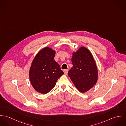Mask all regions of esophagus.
Returning <instances> with one entry per match:
<instances>
[{
  "mask_svg": "<svg viewBox=\"0 0 126 126\" xmlns=\"http://www.w3.org/2000/svg\"><path fill=\"white\" fill-rule=\"evenodd\" d=\"M63 72L65 75H67V73H68V70L67 69H65V70H63Z\"/></svg>",
  "mask_w": 126,
  "mask_h": 126,
  "instance_id": "obj_1",
  "label": "esophagus"
}]
</instances>
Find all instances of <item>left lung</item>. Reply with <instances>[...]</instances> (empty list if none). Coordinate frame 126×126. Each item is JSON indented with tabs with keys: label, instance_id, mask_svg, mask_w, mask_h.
<instances>
[{
	"label": "left lung",
	"instance_id": "obj_1",
	"mask_svg": "<svg viewBox=\"0 0 126 126\" xmlns=\"http://www.w3.org/2000/svg\"><path fill=\"white\" fill-rule=\"evenodd\" d=\"M73 67L68 72L73 83L81 93L90 90L96 83L98 72L95 61L90 51L80 47L73 54Z\"/></svg>",
	"mask_w": 126,
	"mask_h": 126
}]
</instances>
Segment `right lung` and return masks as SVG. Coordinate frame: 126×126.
<instances>
[{
  "label": "right lung",
  "mask_w": 126,
  "mask_h": 126,
  "mask_svg": "<svg viewBox=\"0 0 126 126\" xmlns=\"http://www.w3.org/2000/svg\"><path fill=\"white\" fill-rule=\"evenodd\" d=\"M55 51L47 47L35 57L30 70V79L37 92L45 94L56 85L58 79L64 73L54 60Z\"/></svg>",
  "instance_id": "right-lung-1"
}]
</instances>
